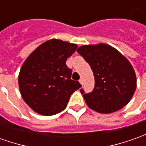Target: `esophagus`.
Listing matches in <instances>:
<instances>
[{
  "label": "esophagus",
  "instance_id": "34e87169",
  "mask_svg": "<svg viewBox=\"0 0 146 146\" xmlns=\"http://www.w3.org/2000/svg\"><path fill=\"white\" fill-rule=\"evenodd\" d=\"M79 82H80L81 85L83 86V84H84V81H83V79H82V78H81V79L79 80Z\"/></svg>",
  "mask_w": 146,
  "mask_h": 146
}]
</instances>
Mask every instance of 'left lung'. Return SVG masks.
<instances>
[{
	"mask_svg": "<svg viewBox=\"0 0 146 146\" xmlns=\"http://www.w3.org/2000/svg\"><path fill=\"white\" fill-rule=\"evenodd\" d=\"M77 52L89 63L95 79L93 92L80 90L87 106L101 113H111L126 106L137 87L135 72L127 58L104 43L82 45Z\"/></svg>",
	"mask_w": 146,
	"mask_h": 146,
	"instance_id": "1",
	"label": "left lung"
}]
</instances>
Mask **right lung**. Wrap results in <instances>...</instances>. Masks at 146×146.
I'll use <instances>...</instances> for the list:
<instances>
[{
	"instance_id": "right-lung-1",
	"label": "right lung",
	"mask_w": 146,
	"mask_h": 146,
	"mask_svg": "<svg viewBox=\"0 0 146 146\" xmlns=\"http://www.w3.org/2000/svg\"><path fill=\"white\" fill-rule=\"evenodd\" d=\"M77 45L51 39L39 45L25 60L18 76L21 97L33 110L51 116L64 110L81 85L71 79L65 64Z\"/></svg>"
}]
</instances>
